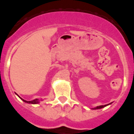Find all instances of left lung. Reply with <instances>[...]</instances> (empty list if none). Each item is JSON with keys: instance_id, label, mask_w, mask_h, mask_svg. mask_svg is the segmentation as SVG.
<instances>
[{"instance_id": "left-lung-1", "label": "left lung", "mask_w": 134, "mask_h": 134, "mask_svg": "<svg viewBox=\"0 0 134 134\" xmlns=\"http://www.w3.org/2000/svg\"><path fill=\"white\" fill-rule=\"evenodd\" d=\"M110 104H111V103H109V104H107V105H100V106H97V107H94V108H93V109H100L103 108V107H106V106H107V105H110Z\"/></svg>"}]
</instances>
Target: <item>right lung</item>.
Listing matches in <instances>:
<instances>
[{
    "mask_svg": "<svg viewBox=\"0 0 134 134\" xmlns=\"http://www.w3.org/2000/svg\"><path fill=\"white\" fill-rule=\"evenodd\" d=\"M16 95L18 96L19 97L20 99H21V100H23L25 103H29V104H37V103H40V100H39V99H34V100H31V101H27V100H24V99H22V98L20 97L18 95V94H16Z\"/></svg>",
    "mask_w": 134,
    "mask_h": 134,
    "instance_id": "1",
    "label": "right lung"
}]
</instances>
